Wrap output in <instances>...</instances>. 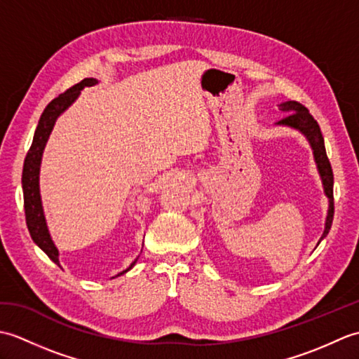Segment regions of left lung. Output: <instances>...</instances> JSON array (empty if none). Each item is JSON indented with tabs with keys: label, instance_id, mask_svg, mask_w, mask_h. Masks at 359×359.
Masks as SVG:
<instances>
[{
	"label": "left lung",
	"instance_id": "8db88e82",
	"mask_svg": "<svg viewBox=\"0 0 359 359\" xmlns=\"http://www.w3.org/2000/svg\"><path fill=\"white\" fill-rule=\"evenodd\" d=\"M279 109L282 112H285L287 116L282 120H279L276 125L297 129L301 134L307 137L310 147H311V149H313L318 172H319V175H321V180H323L324 193L327 197H329V211H327L325 228H324V233L321 236V241H323L325 236L329 234L330 228H332L334 208H333V171H332V165L329 162V157H327V152H325V144H324V137L321 133V128H319L318 121L309 112L306 106H302L301 103L293 102V100L284 102L279 104Z\"/></svg>",
	"mask_w": 359,
	"mask_h": 359
}]
</instances>
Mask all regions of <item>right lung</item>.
<instances>
[{"label": "right lung", "mask_w": 359, "mask_h": 359, "mask_svg": "<svg viewBox=\"0 0 359 359\" xmlns=\"http://www.w3.org/2000/svg\"><path fill=\"white\" fill-rule=\"evenodd\" d=\"M95 83H97L95 79H85L83 81H80L79 85L69 88L66 93L60 94L57 98H53V100L46 106V109L43 111L40 121H38V126L35 129L32 144H30V149L27 151V156L25 158V166H22L21 184H22V194H25L26 224L29 228L30 238H32V241L36 243V245L49 256L50 261H53L57 265H60L58 250L49 234L48 224H46V217L43 211V205H41V196H40L41 157L57 118L62 116V114L69 108L75 100H77V97L80 95V90L83 88L93 86ZM135 262L137 259L128 266L126 270L118 273L117 276H121V274H125L126 271L131 270L135 265Z\"/></svg>", "instance_id": "1"}]
</instances>
